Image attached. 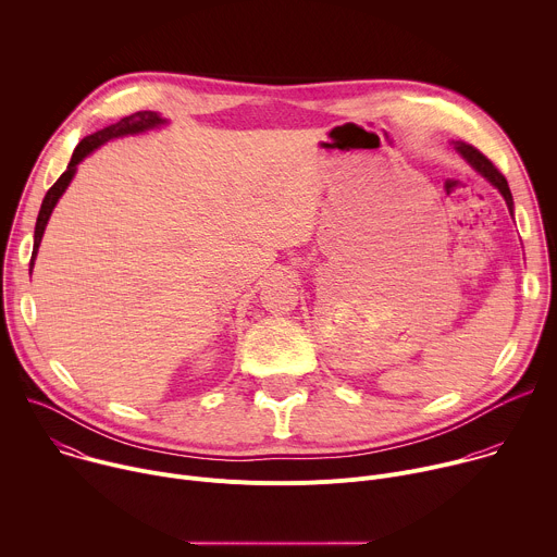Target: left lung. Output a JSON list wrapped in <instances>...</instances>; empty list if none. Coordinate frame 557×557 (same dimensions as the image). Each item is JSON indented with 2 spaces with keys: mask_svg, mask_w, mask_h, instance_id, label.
I'll return each instance as SVG.
<instances>
[{
  "mask_svg": "<svg viewBox=\"0 0 557 557\" xmlns=\"http://www.w3.org/2000/svg\"><path fill=\"white\" fill-rule=\"evenodd\" d=\"M454 147H456V151L465 158V161H467L475 172H481V174L503 194V198H505L509 211H513V198H511L507 178L498 172V168L490 161V158H487L483 151L475 149L473 145H469V143H460V140H458V143H454Z\"/></svg>",
  "mask_w": 557,
  "mask_h": 557,
  "instance_id": "left-lung-1",
  "label": "left lung"
}]
</instances>
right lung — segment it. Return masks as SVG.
<instances>
[{"instance_id": "obj_1", "label": "right lung", "mask_w": 557, "mask_h": 557, "mask_svg": "<svg viewBox=\"0 0 557 557\" xmlns=\"http://www.w3.org/2000/svg\"><path fill=\"white\" fill-rule=\"evenodd\" d=\"M163 123H165V119H161L156 112H147V110H145V112H134V114L121 119L119 123L108 125V127H103V129H99V132L86 136L82 143H78V145L74 147L70 163H67V170H65V172L59 176V181L48 189V194H46V198H44V202H41V209H39V215H37V226H35V247H33L30 267H33V262H35V258H37V249H39V245H41V237H44L48 218H50V213H52L57 200L61 198V194H63L65 187L70 185V181H72V176H74V172H76V165L82 163L84 158H86L92 149H97L99 145L108 143L110 138H119V136H125V134H138V132L158 127V125H163Z\"/></svg>"}]
</instances>
